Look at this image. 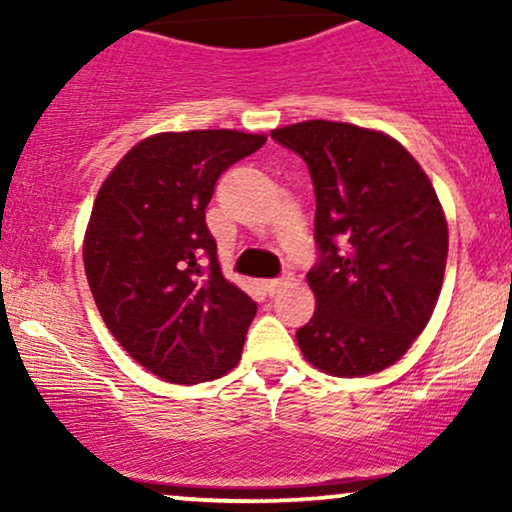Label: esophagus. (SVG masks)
I'll use <instances>...</instances> for the list:
<instances>
[{
	"mask_svg": "<svg viewBox=\"0 0 512 512\" xmlns=\"http://www.w3.org/2000/svg\"><path fill=\"white\" fill-rule=\"evenodd\" d=\"M291 284H293V274H284V276H279V279L264 281V289H267L269 296H276V293L284 291L286 286H291Z\"/></svg>",
	"mask_w": 512,
	"mask_h": 512,
	"instance_id": "34e87169",
	"label": "esophagus"
}]
</instances>
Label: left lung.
I'll use <instances>...</instances> for the list:
<instances>
[{
	"label": "left lung",
	"instance_id": "1",
	"mask_svg": "<svg viewBox=\"0 0 512 512\" xmlns=\"http://www.w3.org/2000/svg\"><path fill=\"white\" fill-rule=\"evenodd\" d=\"M272 139L303 158L317 202L315 313L298 346L337 378L380 373L407 354L438 303L448 221L436 190L416 158L375 129L308 120Z\"/></svg>",
	"mask_w": 512,
	"mask_h": 512
}]
</instances>
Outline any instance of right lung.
I'll return each instance as SVG.
<instances>
[{
    "label": "right lung",
    "mask_w": 512,
    "mask_h": 512,
    "mask_svg": "<svg viewBox=\"0 0 512 512\" xmlns=\"http://www.w3.org/2000/svg\"><path fill=\"white\" fill-rule=\"evenodd\" d=\"M236 129L142 139L98 190L84 267L103 322L139 366L175 385L236 368L257 303L223 279L207 204L216 180L264 146Z\"/></svg>",
    "instance_id": "add662e5"
}]
</instances>
